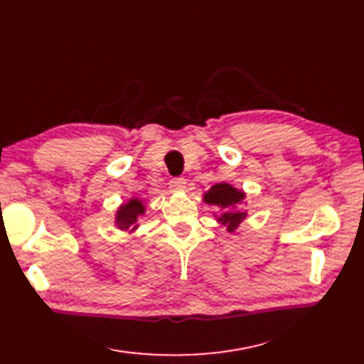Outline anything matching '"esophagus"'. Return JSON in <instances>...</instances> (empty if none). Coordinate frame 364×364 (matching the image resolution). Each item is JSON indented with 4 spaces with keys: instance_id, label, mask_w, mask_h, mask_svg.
<instances>
[{
    "instance_id": "esophagus-1",
    "label": "esophagus",
    "mask_w": 364,
    "mask_h": 364,
    "mask_svg": "<svg viewBox=\"0 0 364 364\" xmlns=\"http://www.w3.org/2000/svg\"><path fill=\"white\" fill-rule=\"evenodd\" d=\"M186 180L183 178V176H176V178H172L171 181H169V186H171V189L172 191H175V192H181V191H184L186 189Z\"/></svg>"
}]
</instances>
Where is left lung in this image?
<instances>
[{
  "label": "left lung",
  "mask_w": 364,
  "mask_h": 364,
  "mask_svg": "<svg viewBox=\"0 0 364 364\" xmlns=\"http://www.w3.org/2000/svg\"><path fill=\"white\" fill-rule=\"evenodd\" d=\"M245 192L232 188L228 183H218L204 193V201L218 209L217 221L226 226L229 232H234L247 213L238 209V204L243 201Z\"/></svg>",
  "instance_id": "1"
}]
</instances>
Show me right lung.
I'll use <instances>...</instances> for the list:
<instances>
[{"label": "right lung", "instance_id": "add662e5", "mask_svg": "<svg viewBox=\"0 0 364 364\" xmlns=\"http://www.w3.org/2000/svg\"><path fill=\"white\" fill-rule=\"evenodd\" d=\"M144 213L143 203L138 198L129 200L126 204H123L117 212V226L121 230L134 232L138 228V218Z\"/></svg>", "mask_w": 364, "mask_h": 364}]
</instances>
